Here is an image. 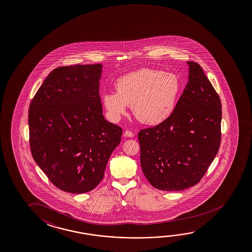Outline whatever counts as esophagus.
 <instances>
[{"mask_svg": "<svg viewBox=\"0 0 252 252\" xmlns=\"http://www.w3.org/2000/svg\"><path fill=\"white\" fill-rule=\"evenodd\" d=\"M124 135L126 137H128V138H132V137H133V133H132L131 131H128V130H126V131L125 132Z\"/></svg>", "mask_w": 252, "mask_h": 252, "instance_id": "1", "label": "esophagus"}]
</instances>
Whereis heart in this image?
I'll return each mask as SVG.
<instances>
[{"label": "heart", "mask_w": 252, "mask_h": 252, "mask_svg": "<svg viewBox=\"0 0 252 252\" xmlns=\"http://www.w3.org/2000/svg\"><path fill=\"white\" fill-rule=\"evenodd\" d=\"M116 89L103 95V106L113 121L120 120L131 105L140 122L156 126L172 115L181 93V82L172 73L141 68L118 79Z\"/></svg>", "instance_id": "1"}]
</instances>
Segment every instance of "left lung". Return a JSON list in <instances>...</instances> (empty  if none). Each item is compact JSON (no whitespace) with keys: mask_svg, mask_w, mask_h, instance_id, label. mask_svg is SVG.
Returning <instances> with one entry per match:
<instances>
[{"mask_svg":"<svg viewBox=\"0 0 252 252\" xmlns=\"http://www.w3.org/2000/svg\"><path fill=\"white\" fill-rule=\"evenodd\" d=\"M188 83L172 115L140 130V165L158 190H182L197 185L218 153L221 103L198 63L187 62Z\"/></svg>","mask_w":252,"mask_h":252,"instance_id":"8db88e82","label":"left lung"}]
</instances>
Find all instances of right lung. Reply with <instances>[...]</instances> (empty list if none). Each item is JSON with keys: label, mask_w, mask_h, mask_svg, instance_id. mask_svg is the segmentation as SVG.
<instances>
[{"label": "right lung", "mask_w": 252, "mask_h": 252, "mask_svg": "<svg viewBox=\"0 0 252 252\" xmlns=\"http://www.w3.org/2000/svg\"><path fill=\"white\" fill-rule=\"evenodd\" d=\"M102 72V64L58 67L46 77L30 105L34 161L66 192L84 193L98 186L121 140V127L103 115Z\"/></svg>", "instance_id": "add662e5"}]
</instances>
